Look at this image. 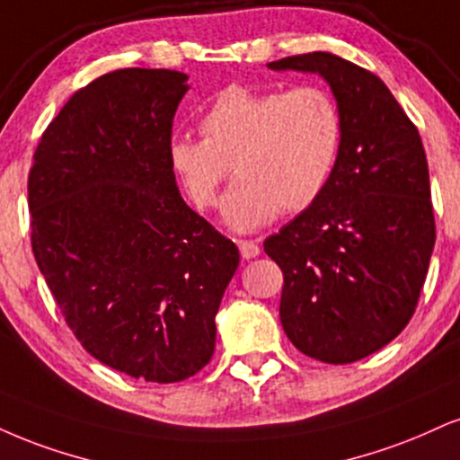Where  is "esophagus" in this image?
Here are the masks:
<instances>
[{"instance_id":"obj_1","label":"esophagus","mask_w":460,"mask_h":460,"mask_svg":"<svg viewBox=\"0 0 460 460\" xmlns=\"http://www.w3.org/2000/svg\"><path fill=\"white\" fill-rule=\"evenodd\" d=\"M237 246H240V252L244 259H254L261 252V248H259L257 242L252 240H237Z\"/></svg>"}]
</instances>
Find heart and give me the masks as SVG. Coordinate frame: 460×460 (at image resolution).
<instances>
[{
  "instance_id": "1",
  "label": "heart",
  "mask_w": 460,
  "mask_h": 460,
  "mask_svg": "<svg viewBox=\"0 0 460 460\" xmlns=\"http://www.w3.org/2000/svg\"><path fill=\"white\" fill-rule=\"evenodd\" d=\"M203 139L177 137L169 160L188 199L214 208L234 164L223 218L252 231L279 214L300 212L328 186L342 146V115L330 92L226 87L199 119Z\"/></svg>"
}]
</instances>
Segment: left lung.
I'll use <instances>...</instances> for the list:
<instances>
[{
  "label": "left lung",
  "instance_id": "left-lung-1",
  "mask_svg": "<svg viewBox=\"0 0 460 460\" xmlns=\"http://www.w3.org/2000/svg\"><path fill=\"white\" fill-rule=\"evenodd\" d=\"M268 68L317 72L342 115L325 190L263 242L285 276L280 323L304 356L356 362L405 330L429 272L435 216L422 139L385 83L339 55Z\"/></svg>",
  "mask_w": 460,
  "mask_h": 460
}]
</instances>
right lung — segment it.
<instances>
[{
  "instance_id": "obj_1",
  "label": "right lung",
  "mask_w": 460,
  "mask_h": 460,
  "mask_svg": "<svg viewBox=\"0 0 460 460\" xmlns=\"http://www.w3.org/2000/svg\"><path fill=\"white\" fill-rule=\"evenodd\" d=\"M188 76L124 68L72 93L34 152L31 251L72 334L154 384L214 356L240 251L181 199L169 160Z\"/></svg>"
}]
</instances>
